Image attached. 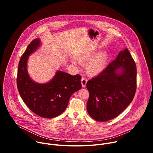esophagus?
Instances as JSON below:
<instances>
[{
  "instance_id": "esophagus-1",
  "label": "esophagus",
  "mask_w": 153,
  "mask_h": 153,
  "mask_svg": "<svg viewBox=\"0 0 153 153\" xmlns=\"http://www.w3.org/2000/svg\"><path fill=\"white\" fill-rule=\"evenodd\" d=\"M87 79L85 77H82L81 79V83H82V87H85L86 85V83H87Z\"/></svg>"
}]
</instances>
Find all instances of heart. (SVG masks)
<instances>
[{
	"label": "heart",
	"mask_w": 153,
	"mask_h": 153,
	"mask_svg": "<svg viewBox=\"0 0 153 153\" xmlns=\"http://www.w3.org/2000/svg\"><path fill=\"white\" fill-rule=\"evenodd\" d=\"M93 54H86L79 58L82 63L88 62L91 59ZM108 60V56L105 52H100L95 56L87 65V71L91 76H96L101 73L105 69ZM74 63H76L74 61Z\"/></svg>",
	"instance_id": "1"
}]
</instances>
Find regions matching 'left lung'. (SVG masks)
<instances>
[{
    "label": "left lung",
    "mask_w": 153,
    "mask_h": 153,
    "mask_svg": "<svg viewBox=\"0 0 153 153\" xmlns=\"http://www.w3.org/2000/svg\"><path fill=\"white\" fill-rule=\"evenodd\" d=\"M136 65L127 48L97 76L89 80L87 111L99 122H106L119 116L131 103L137 86Z\"/></svg>",
    "instance_id": "obj_1"
}]
</instances>
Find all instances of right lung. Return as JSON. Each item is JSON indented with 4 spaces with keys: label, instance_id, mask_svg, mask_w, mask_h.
Masks as SVG:
<instances>
[{
    "label": "right lung",
    "instance_id": "1",
    "mask_svg": "<svg viewBox=\"0 0 153 153\" xmlns=\"http://www.w3.org/2000/svg\"><path fill=\"white\" fill-rule=\"evenodd\" d=\"M40 45V39H34L22 56L18 67L17 89L31 111L43 118H53L63 113L71 95L81 89V76L57 71L46 83L34 82L27 71V62L29 56Z\"/></svg>",
    "mask_w": 153,
    "mask_h": 153
}]
</instances>
